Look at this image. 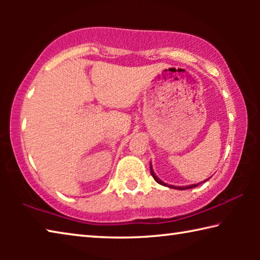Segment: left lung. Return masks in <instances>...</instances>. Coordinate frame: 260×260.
I'll list each match as a JSON object with an SVG mask.
<instances>
[{
  "label": "left lung",
  "mask_w": 260,
  "mask_h": 260,
  "mask_svg": "<svg viewBox=\"0 0 260 260\" xmlns=\"http://www.w3.org/2000/svg\"><path fill=\"white\" fill-rule=\"evenodd\" d=\"M150 172H151V175H152V178L155 179V181L156 182H158L159 184H161V186H165V187H169V188H172V189H179V190H186V189H191V188H195V187H197L199 186V184H201V183H196V184H190V186H182V187H175V186H172V184H167V183H165L164 181H161V180L157 177V175L155 174V172H153V170H152V165H151V162H150ZM209 179H206V180H204L203 182H205V181H208Z\"/></svg>",
  "instance_id": "obj_1"
}]
</instances>
